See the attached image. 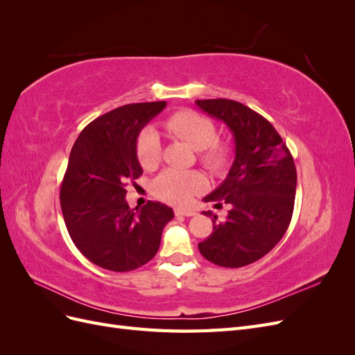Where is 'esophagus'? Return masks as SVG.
Here are the masks:
<instances>
[{
    "mask_svg": "<svg viewBox=\"0 0 355 355\" xmlns=\"http://www.w3.org/2000/svg\"><path fill=\"white\" fill-rule=\"evenodd\" d=\"M175 214H176V216H194L196 211L189 210V209H176Z\"/></svg>",
    "mask_w": 355,
    "mask_h": 355,
    "instance_id": "esophagus-1",
    "label": "esophagus"
}]
</instances>
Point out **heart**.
<instances>
[{"label": "heart", "mask_w": 355, "mask_h": 355, "mask_svg": "<svg viewBox=\"0 0 355 355\" xmlns=\"http://www.w3.org/2000/svg\"><path fill=\"white\" fill-rule=\"evenodd\" d=\"M166 132L184 139L191 146L198 149L201 163L209 170L219 173L230 164L232 148L219 141L216 125L207 116L192 111L171 114L164 121ZM137 159L146 170L157 167L161 159L159 136L153 128L141 133L136 145ZM206 180L198 171L167 168L153 182L154 196L176 206H185L204 189Z\"/></svg>", "instance_id": "b5f03b06"}]
</instances>
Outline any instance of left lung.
<instances>
[{
    "label": "left lung",
    "mask_w": 355,
    "mask_h": 355,
    "mask_svg": "<svg viewBox=\"0 0 355 355\" xmlns=\"http://www.w3.org/2000/svg\"><path fill=\"white\" fill-rule=\"evenodd\" d=\"M210 116L228 125L235 142L230 173L204 201L231 204L225 220L213 216V232L198 243L207 261L225 268H241L259 261L283 239L292 220L296 167L292 154L272 124L240 102L196 101Z\"/></svg>",
    "instance_id": "obj_1"
}]
</instances>
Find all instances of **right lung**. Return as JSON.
<instances>
[{
  "label": "right lung",
  "mask_w": 355,
  "mask_h": 355,
  "mask_svg": "<svg viewBox=\"0 0 355 355\" xmlns=\"http://www.w3.org/2000/svg\"><path fill=\"white\" fill-rule=\"evenodd\" d=\"M166 102L130 103L96 118L75 141L60 187V207L77 249L90 262L115 272L133 271L157 254L173 210L148 201L132 210L128 180L139 179L136 142Z\"/></svg>",
  "instance_id": "right-lung-1"
}]
</instances>
